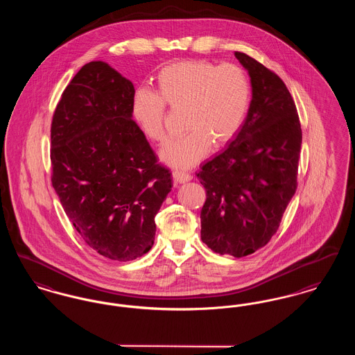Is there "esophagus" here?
Here are the masks:
<instances>
[{"instance_id": "obj_1", "label": "esophagus", "mask_w": 355, "mask_h": 355, "mask_svg": "<svg viewBox=\"0 0 355 355\" xmlns=\"http://www.w3.org/2000/svg\"><path fill=\"white\" fill-rule=\"evenodd\" d=\"M173 178H174V181H175L177 184H185V182L191 181L193 175H191V174H189V173H186V171L174 170V171H173Z\"/></svg>"}]
</instances>
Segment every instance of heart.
Masks as SVG:
<instances>
[{
	"label": "heart",
	"instance_id": "heart-1",
	"mask_svg": "<svg viewBox=\"0 0 355 355\" xmlns=\"http://www.w3.org/2000/svg\"><path fill=\"white\" fill-rule=\"evenodd\" d=\"M153 93L137 90L132 116L139 132L154 142L165 139V105L182 109L185 135L169 139L161 158L170 166L186 169L230 141L242 126L252 101L250 81L234 64L217 67L202 60L170 64L155 76Z\"/></svg>",
	"mask_w": 355,
	"mask_h": 355
}]
</instances>
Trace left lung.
I'll return each mask as SVG.
<instances>
[{
    "label": "left lung",
    "instance_id": "1",
    "mask_svg": "<svg viewBox=\"0 0 355 355\" xmlns=\"http://www.w3.org/2000/svg\"><path fill=\"white\" fill-rule=\"evenodd\" d=\"M252 101L229 146L197 173L206 189L201 238L213 252L236 258L263 248L297 189L302 130L286 85L245 53Z\"/></svg>",
    "mask_w": 355,
    "mask_h": 355
}]
</instances>
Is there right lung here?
Masks as SVG:
<instances>
[{"instance_id":"obj_1","label":"right lung","mask_w":355,"mask_h":355,"mask_svg":"<svg viewBox=\"0 0 355 355\" xmlns=\"http://www.w3.org/2000/svg\"><path fill=\"white\" fill-rule=\"evenodd\" d=\"M132 81L103 61L73 77L51 122V184L85 243L126 262L148 253L173 186L132 116Z\"/></svg>"}]
</instances>
